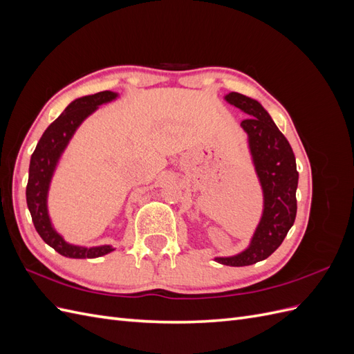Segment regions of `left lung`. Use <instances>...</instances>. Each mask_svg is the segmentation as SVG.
Instances as JSON below:
<instances>
[{
  "instance_id": "obj_1",
  "label": "left lung",
  "mask_w": 354,
  "mask_h": 354,
  "mask_svg": "<svg viewBox=\"0 0 354 354\" xmlns=\"http://www.w3.org/2000/svg\"><path fill=\"white\" fill-rule=\"evenodd\" d=\"M224 100L250 116L241 127L263 192V212L248 246L230 257H214L220 264L242 267L272 255L292 227L297 216L298 173L291 145L260 102L233 91L224 95Z\"/></svg>"
}]
</instances>
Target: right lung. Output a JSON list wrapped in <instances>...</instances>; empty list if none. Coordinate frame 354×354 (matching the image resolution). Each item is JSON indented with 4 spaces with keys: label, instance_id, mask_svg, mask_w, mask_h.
<instances>
[{
    "label": "right lung",
    "instance_id": "obj_1",
    "mask_svg": "<svg viewBox=\"0 0 354 354\" xmlns=\"http://www.w3.org/2000/svg\"><path fill=\"white\" fill-rule=\"evenodd\" d=\"M118 97L120 94L115 91H100L71 102L57 120L48 125L30 156L26 202L32 221L42 241L69 259H97L115 250L112 245L82 246L65 241L53 226L48 212V192L59 160L80 125L97 111L99 106L111 103Z\"/></svg>",
    "mask_w": 354,
    "mask_h": 354
}]
</instances>
